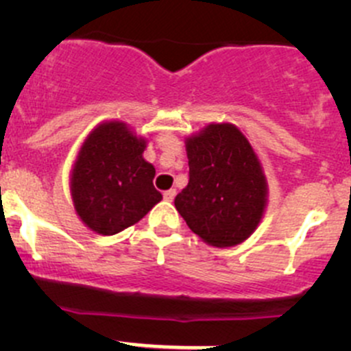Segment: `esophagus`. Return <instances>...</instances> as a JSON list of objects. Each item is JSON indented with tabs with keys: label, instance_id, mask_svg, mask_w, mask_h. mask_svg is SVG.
I'll return each mask as SVG.
<instances>
[{
	"label": "esophagus",
	"instance_id": "obj_1",
	"mask_svg": "<svg viewBox=\"0 0 351 351\" xmlns=\"http://www.w3.org/2000/svg\"><path fill=\"white\" fill-rule=\"evenodd\" d=\"M175 195H176V190L175 189H169V190H166L165 193H162L165 200H168V202H171L173 198H175Z\"/></svg>",
	"mask_w": 351,
	"mask_h": 351
}]
</instances>
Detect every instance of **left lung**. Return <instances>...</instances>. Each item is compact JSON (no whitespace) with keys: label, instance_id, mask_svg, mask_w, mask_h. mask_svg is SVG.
<instances>
[{"label":"left lung","instance_id":"left-lung-1","mask_svg":"<svg viewBox=\"0 0 351 351\" xmlns=\"http://www.w3.org/2000/svg\"><path fill=\"white\" fill-rule=\"evenodd\" d=\"M189 185L175 207L204 243L215 247L246 241L263 219L268 183L250 139L231 122L208 123L185 139Z\"/></svg>","mask_w":351,"mask_h":351}]
</instances>
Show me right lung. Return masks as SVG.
I'll return each instance as SVG.
<instances>
[{
  "label": "right lung",
  "mask_w": 351,
  "mask_h": 351,
  "mask_svg": "<svg viewBox=\"0 0 351 351\" xmlns=\"http://www.w3.org/2000/svg\"><path fill=\"white\" fill-rule=\"evenodd\" d=\"M147 139L122 120L98 123L81 143L69 175V192L80 221L101 236L139 222L162 195L156 169L144 159Z\"/></svg>",
  "instance_id": "obj_1"
}]
</instances>
